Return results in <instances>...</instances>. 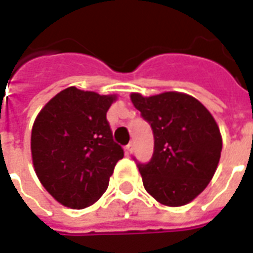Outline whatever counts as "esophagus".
<instances>
[{
	"label": "esophagus",
	"instance_id": "34e87169",
	"mask_svg": "<svg viewBox=\"0 0 253 253\" xmlns=\"http://www.w3.org/2000/svg\"><path fill=\"white\" fill-rule=\"evenodd\" d=\"M134 149H135V143L130 142L126 146V152L127 153H132V152H134Z\"/></svg>",
	"mask_w": 253,
	"mask_h": 253
}]
</instances>
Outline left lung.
Returning <instances> with one entry per match:
<instances>
[{
	"label": "left lung",
	"mask_w": 253,
	"mask_h": 253,
	"mask_svg": "<svg viewBox=\"0 0 253 253\" xmlns=\"http://www.w3.org/2000/svg\"><path fill=\"white\" fill-rule=\"evenodd\" d=\"M130 97L154 135L153 157L148 164H138L143 187L161 205L184 206L206 188L217 170L222 150L217 122L187 93Z\"/></svg>",
	"instance_id": "1"
}]
</instances>
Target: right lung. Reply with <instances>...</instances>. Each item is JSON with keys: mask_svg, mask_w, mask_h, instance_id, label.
I'll use <instances>...</instances> for the list:
<instances>
[{"mask_svg": "<svg viewBox=\"0 0 253 253\" xmlns=\"http://www.w3.org/2000/svg\"><path fill=\"white\" fill-rule=\"evenodd\" d=\"M116 99L69 86L36 116L31 132L34 168L42 186L63 206L85 209L99 201L125 156L107 121Z\"/></svg>", "mask_w": 253, "mask_h": 253, "instance_id": "add662e5", "label": "right lung"}]
</instances>
